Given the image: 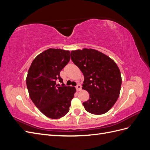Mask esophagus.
Listing matches in <instances>:
<instances>
[{
	"label": "esophagus",
	"mask_w": 150,
	"mask_h": 150,
	"mask_svg": "<svg viewBox=\"0 0 150 150\" xmlns=\"http://www.w3.org/2000/svg\"><path fill=\"white\" fill-rule=\"evenodd\" d=\"M76 90L78 91H81V86L80 85V84H78L76 86Z\"/></svg>",
	"instance_id": "34e87169"
}]
</instances>
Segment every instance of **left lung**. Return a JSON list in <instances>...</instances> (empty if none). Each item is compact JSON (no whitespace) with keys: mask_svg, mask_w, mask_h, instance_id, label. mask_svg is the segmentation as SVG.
<instances>
[{"mask_svg":"<svg viewBox=\"0 0 150 150\" xmlns=\"http://www.w3.org/2000/svg\"><path fill=\"white\" fill-rule=\"evenodd\" d=\"M71 60L83 72V89L89 98L83 103L93 115L107 112L116 102L120 93L121 76L111 58L96 49L84 48L71 51Z\"/></svg>","mask_w":150,"mask_h":150,"instance_id":"1","label":"left lung"}]
</instances>
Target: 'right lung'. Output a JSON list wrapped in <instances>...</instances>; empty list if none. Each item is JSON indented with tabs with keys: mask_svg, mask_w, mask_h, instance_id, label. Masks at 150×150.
Wrapping results in <instances>:
<instances>
[{
	"mask_svg": "<svg viewBox=\"0 0 150 150\" xmlns=\"http://www.w3.org/2000/svg\"><path fill=\"white\" fill-rule=\"evenodd\" d=\"M70 51L48 49L35 57L29 67L26 84L29 96L43 115L52 119L64 116L69 111L75 87L56 83L62 79L61 71L70 60Z\"/></svg>",
	"mask_w": 150,
	"mask_h": 150,
	"instance_id": "right-lung-1",
	"label": "right lung"
}]
</instances>
